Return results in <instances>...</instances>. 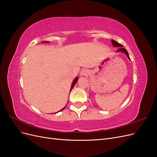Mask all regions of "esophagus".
Returning a JSON list of instances; mask_svg holds the SVG:
<instances>
[{
    "instance_id": "obj_1",
    "label": "esophagus",
    "mask_w": 157,
    "mask_h": 157,
    "mask_svg": "<svg viewBox=\"0 0 157 157\" xmlns=\"http://www.w3.org/2000/svg\"><path fill=\"white\" fill-rule=\"evenodd\" d=\"M88 74V71L86 69H83L80 71V75L81 76H86Z\"/></svg>"
}]
</instances>
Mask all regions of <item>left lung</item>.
Returning <instances> with one entry per match:
<instances>
[{
  "mask_svg": "<svg viewBox=\"0 0 157 157\" xmlns=\"http://www.w3.org/2000/svg\"><path fill=\"white\" fill-rule=\"evenodd\" d=\"M111 42H112V44H113V46H115V47H119V48H118V49L117 50V52H122V53H124V54L126 55V56H127V58H128V59L130 60V57H129V54H128V51H127L125 48H122L123 45L119 44V43H118V42H117V41L114 40H111ZM130 61H131V60H130Z\"/></svg>",
  "mask_w": 157,
  "mask_h": 157,
  "instance_id": "left-lung-1",
  "label": "left lung"
}]
</instances>
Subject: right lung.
<instances>
[{
  "mask_svg": "<svg viewBox=\"0 0 157 157\" xmlns=\"http://www.w3.org/2000/svg\"><path fill=\"white\" fill-rule=\"evenodd\" d=\"M48 42H48V41H44V42H42V43H48ZM78 78L77 77H75V79L73 80V83H72V84H71V90H70V92H71V90H72V89L73 88V87H74V86L75 85L76 82H77L78 81ZM69 94H70V93H69ZM65 108V107H64L62 109H61V110H60L59 111H63ZM59 111H58V112H59ZM58 112H57V113H58Z\"/></svg>",
  "mask_w": 157,
  "mask_h": 157,
  "instance_id": "obj_1",
  "label": "right lung"
}]
</instances>
